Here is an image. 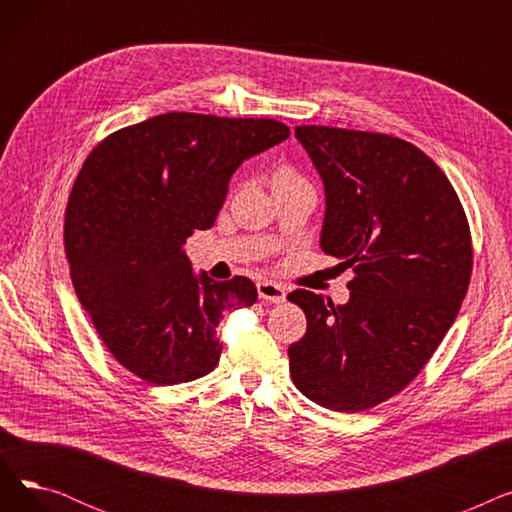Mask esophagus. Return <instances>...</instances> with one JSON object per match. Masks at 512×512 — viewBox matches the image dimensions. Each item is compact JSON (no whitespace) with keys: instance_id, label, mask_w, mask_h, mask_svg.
<instances>
[{"instance_id":"obj_1","label":"esophagus","mask_w":512,"mask_h":512,"mask_svg":"<svg viewBox=\"0 0 512 512\" xmlns=\"http://www.w3.org/2000/svg\"><path fill=\"white\" fill-rule=\"evenodd\" d=\"M257 292H259V299L261 301H267V303H284L286 301V290L282 284L278 282H259L257 284Z\"/></svg>"}]
</instances>
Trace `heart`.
Returning a JSON list of instances; mask_svg holds the SVG:
<instances>
[{
	"label": "heart",
	"instance_id": "obj_1",
	"mask_svg": "<svg viewBox=\"0 0 512 512\" xmlns=\"http://www.w3.org/2000/svg\"><path fill=\"white\" fill-rule=\"evenodd\" d=\"M276 176H297V174H294L290 168H282V170H280Z\"/></svg>",
	"mask_w": 512,
	"mask_h": 512
}]
</instances>
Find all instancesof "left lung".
I'll use <instances>...</instances> for the list:
<instances>
[{
	"mask_svg": "<svg viewBox=\"0 0 512 512\" xmlns=\"http://www.w3.org/2000/svg\"><path fill=\"white\" fill-rule=\"evenodd\" d=\"M326 186L321 249L351 267V299L288 294L307 317L290 344L292 382L338 413L367 411L432 359L467 294L473 247L446 174L415 145L380 132L297 126Z\"/></svg>",
	"mask_w": 512,
	"mask_h": 512,
	"instance_id": "left-lung-1",
	"label": "left lung"
}]
</instances>
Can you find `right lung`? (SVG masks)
I'll use <instances>...</instances> for the list:
<instances>
[{
	"label": "right lung",
	"instance_id": "right-lung-1",
	"mask_svg": "<svg viewBox=\"0 0 512 512\" xmlns=\"http://www.w3.org/2000/svg\"><path fill=\"white\" fill-rule=\"evenodd\" d=\"M288 134L276 120L170 112L112 132L85 159L64 220L70 278L107 351L147 384L213 371L222 315L257 301L245 276H195L182 245L213 226L242 161Z\"/></svg>",
	"mask_w": 512,
	"mask_h": 512
}]
</instances>
